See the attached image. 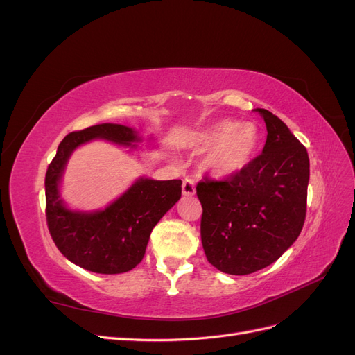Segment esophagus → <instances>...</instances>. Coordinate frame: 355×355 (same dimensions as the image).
<instances>
[{
    "mask_svg": "<svg viewBox=\"0 0 355 355\" xmlns=\"http://www.w3.org/2000/svg\"><path fill=\"white\" fill-rule=\"evenodd\" d=\"M182 192H184V196L187 197H192L196 194V184L192 179H185L184 184H182Z\"/></svg>",
    "mask_w": 355,
    "mask_h": 355,
    "instance_id": "34e87169",
    "label": "esophagus"
}]
</instances>
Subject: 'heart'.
<instances>
[{"label":"heart","mask_w":355,"mask_h":355,"mask_svg":"<svg viewBox=\"0 0 355 355\" xmlns=\"http://www.w3.org/2000/svg\"><path fill=\"white\" fill-rule=\"evenodd\" d=\"M189 146L206 153L204 167L213 176L228 178L252 164L259 153L261 133L253 123L220 120L192 133Z\"/></svg>","instance_id":"obj_1"}]
</instances>
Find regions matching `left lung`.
<instances>
[{
    "label": "left lung",
    "mask_w": 355,
    "mask_h": 355,
    "mask_svg": "<svg viewBox=\"0 0 355 355\" xmlns=\"http://www.w3.org/2000/svg\"><path fill=\"white\" fill-rule=\"evenodd\" d=\"M266 124L262 154L240 173L198 182L201 243L219 271L247 275L271 265L302 231L309 158L288 127L257 108Z\"/></svg>",
    "instance_id": "obj_1"
}]
</instances>
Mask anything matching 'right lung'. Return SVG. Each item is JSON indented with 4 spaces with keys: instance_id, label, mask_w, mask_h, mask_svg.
Here are the masks:
<instances>
[{
    "instance_id": "right-lung-1",
    "label": "right lung",
    "mask_w": 355,
    "mask_h": 355,
    "mask_svg": "<svg viewBox=\"0 0 355 355\" xmlns=\"http://www.w3.org/2000/svg\"><path fill=\"white\" fill-rule=\"evenodd\" d=\"M99 137L127 146L141 141L133 128L110 123L63 137L46 173L47 227L60 253L72 263L98 274H121L144 259L153 228L182 196V180L141 178L105 210L67 209L59 196L67 161L75 148Z\"/></svg>"
}]
</instances>
